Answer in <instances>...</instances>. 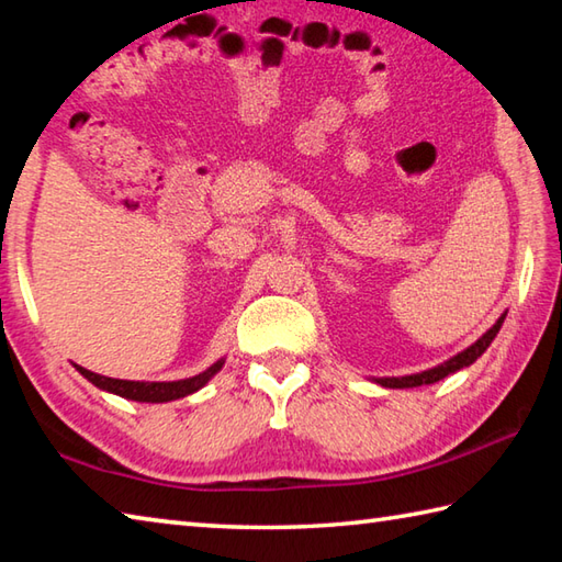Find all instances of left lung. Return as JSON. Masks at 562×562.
Listing matches in <instances>:
<instances>
[{"label":"left lung","instance_id":"obj_1","mask_svg":"<svg viewBox=\"0 0 562 562\" xmlns=\"http://www.w3.org/2000/svg\"><path fill=\"white\" fill-rule=\"evenodd\" d=\"M504 319H506V312L498 316L492 329H486L472 346H467L464 351L454 353L452 359L432 366V369L420 371V373H411V375H385V379H371V381L383 385V387H417V385H430V383L442 381V379H447V375H452L457 371L467 369V366H472L479 359V356H482L488 349V346H492L498 329H502Z\"/></svg>","mask_w":562,"mask_h":562}]
</instances>
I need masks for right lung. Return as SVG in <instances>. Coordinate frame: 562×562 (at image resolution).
<instances>
[{
  "instance_id": "right-lung-1",
  "label": "right lung",
  "mask_w": 562,
  "mask_h": 562,
  "mask_svg": "<svg viewBox=\"0 0 562 562\" xmlns=\"http://www.w3.org/2000/svg\"><path fill=\"white\" fill-rule=\"evenodd\" d=\"M226 359H218L216 363H211L206 371H201L196 375H189V379L181 381H122V379H108V375H100L83 369V366H76V371L93 383L95 387L112 395L125 397V401H137V403H169V401H179V397H187L191 393L201 391L213 375H216Z\"/></svg>"
}]
</instances>
